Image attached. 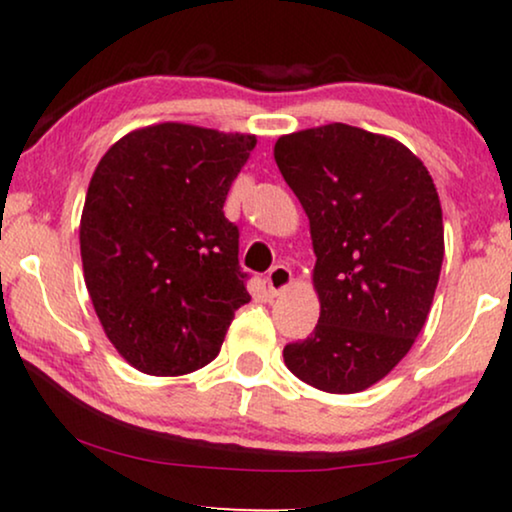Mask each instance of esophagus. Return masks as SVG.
<instances>
[{
    "instance_id": "obj_1",
    "label": "esophagus",
    "mask_w": 512,
    "mask_h": 512,
    "mask_svg": "<svg viewBox=\"0 0 512 512\" xmlns=\"http://www.w3.org/2000/svg\"><path fill=\"white\" fill-rule=\"evenodd\" d=\"M265 284H268L270 296H279L291 284V270L286 265H275V268H270L268 277H265Z\"/></svg>"
}]
</instances>
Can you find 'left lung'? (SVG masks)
<instances>
[{"label":"left lung","instance_id":"8db88e82","mask_svg":"<svg viewBox=\"0 0 512 512\" xmlns=\"http://www.w3.org/2000/svg\"><path fill=\"white\" fill-rule=\"evenodd\" d=\"M279 172L310 219L319 324L284 347L298 380L356 394L382 380L422 331L443 265L433 179L396 139L345 123L279 137Z\"/></svg>","mask_w":512,"mask_h":512}]
</instances>
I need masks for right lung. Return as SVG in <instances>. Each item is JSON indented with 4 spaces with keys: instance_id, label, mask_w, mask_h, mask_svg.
<instances>
[{
    "instance_id": "add662e5",
    "label": "right lung",
    "mask_w": 512,
    "mask_h": 512,
    "mask_svg": "<svg viewBox=\"0 0 512 512\" xmlns=\"http://www.w3.org/2000/svg\"><path fill=\"white\" fill-rule=\"evenodd\" d=\"M254 146V135L160 123L118 139L95 167L83 275L107 338L142 373L207 366L251 300L223 202Z\"/></svg>"
}]
</instances>
